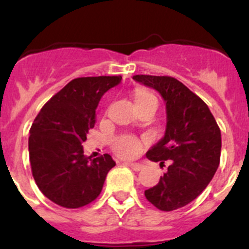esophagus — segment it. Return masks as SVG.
Wrapping results in <instances>:
<instances>
[{
  "mask_svg": "<svg viewBox=\"0 0 249 249\" xmlns=\"http://www.w3.org/2000/svg\"><path fill=\"white\" fill-rule=\"evenodd\" d=\"M127 166L130 167V168H132L134 169V171H141V169H142V166H141L140 163H126Z\"/></svg>",
  "mask_w": 249,
  "mask_h": 249,
  "instance_id": "esophagus-1",
  "label": "esophagus"
}]
</instances>
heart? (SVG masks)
Masks as SVG:
<instances>
[{
  "label": "heart",
  "instance_id": "obj_1",
  "mask_svg": "<svg viewBox=\"0 0 249 249\" xmlns=\"http://www.w3.org/2000/svg\"><path fill=\"white\" fill-rule=\"evenodd\" d=\"M150 96H153V94L145 92V90H141V92H138L135 94V101L139 102ZM142 150V141L139 140L135 136L123 135L118 138L115 142H114V151H115V153H117L118 156L124 157V159H134V157L139 156Z\"/></svg>",
  "mask_w": 249,
  "mask_h": 249
}]
</instances>
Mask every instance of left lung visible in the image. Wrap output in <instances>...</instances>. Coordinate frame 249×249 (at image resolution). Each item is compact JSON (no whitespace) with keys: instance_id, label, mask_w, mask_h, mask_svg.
<instances>
[{"instance_id":"left-lung-1","label":"left lung","mask_w":249,"mask_h":249,"mask_svg":"<svg viewBox=\"0 0 249 249\" xmlns=\"http://www.w3.org/2000/svg\"><path fill=\"white\" fill-rule=\"evenodd\" d=\"M132 78L155 88L166 102V132L146 157L161 164L171 160V164L159 184L145 190V196L160 210H177L192 203L213 179L220 163L221 131L205 102L177 78Z\"/></svg>"}]
</instances>
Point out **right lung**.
Masks as SVG:
<instances>
[{"label":"right lung","mask_w":249,"mask_h":249,"mask_svg":"<svg viewBox=\"0 0 249 249\" xmlns=\"http://www.w3.org/2000/svg\"><path fill=\"white\" fill-rule=\"evenodd\" d=\"M120 81L122 76L75 78L51 97L34 119L28 141L32 174L53 203L77 209L101 194L115 162L108 153L93 160L85 156L82 143L96 124L102 96Z\"/></svg>","instance_id":"right-lung-1"}]
</instances>
